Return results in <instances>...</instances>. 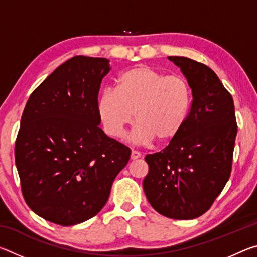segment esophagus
<instances>
[{
  "label": "esophagus",
  "mask_w": 257,
  "mask_h": 257,
  "mask_svg": "<svg viewBox=\"0 0 257 257\" xmlns=\"http://www.w3.org/2000/svg\"><path fill=\"white\" fill-rule=\"evenodd\" d=\"M139 158H141V153H139V152H137V151H133L132 154H130V160H133V161L137 160Z\"/></svg>",
  "instance_id": "esophagus-1"
}]
</instances>
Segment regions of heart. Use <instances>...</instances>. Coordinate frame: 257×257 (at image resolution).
I'll return each mask as SVG.
<instances>
[{
	"label": "heart",
	"mask_w": 257,
	"mask_h": 257,
	"mask_svg": "<svg viewBox=\"0 0 257 257\" xmlns=\"http://www.w3.org/2000/svg\"><path fill=\"white\" fill-rule=\"evenodd\" d=\"M191 90L180 76H165L149 66H137L118 77L114 89H105L97 102L98 116L112 137L123 136L135 122L137 144L168 143L181 132L188 118Z\"/></svg>",
	"instance_id": "1"
}]
</instances>
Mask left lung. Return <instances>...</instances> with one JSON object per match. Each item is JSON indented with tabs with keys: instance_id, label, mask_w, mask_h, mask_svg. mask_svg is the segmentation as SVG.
Here are the masks:
<instances>
[{
	"instance_id": "1",
	"label": "left lung",
	"mask_w": 257,
	"mask_h": 257,
	"mask_svg": "<svg viewBox=\"0 0 257 257\" xmlns=\"http://www.w3.org/2000/svg\"><path fill=\"white\" fill-rule=\"evenodd\" d=\"M168 59L184 73L193 102L178 136L161 152L145 156L149 173L143 188L160 214L190 220L211 207L229 179L236 115L231 95L212 69L184 56Z\"/></svg>"
}]
</instances>
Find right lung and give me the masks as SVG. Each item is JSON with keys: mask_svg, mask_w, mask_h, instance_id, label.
Here are the masks:
<instances>
[{"mask_svg": "<svg viewBox=\"0 0 257 257\" xmlns=\"http://www.w3.org/2000/svg\"><path fill=\"white\" fill-rule=\"evenodd\" d=\"M105 58L73 56L30 95L21 116L15 158L30 210L69 227L105 205L113 180L127 165L129 147L99 128Z\"/></svg>", "mask_w": 257, "mask_h": 257, "instance_id": "right-lung-1", "label": "right lung"}]
</instances>
